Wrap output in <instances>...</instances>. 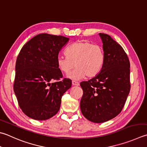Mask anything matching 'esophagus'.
<instances>
[{
  "mask_svg": "<svg viewBox=\"0 0 147 147\" xmlns=\"http://www.w3.org/2000/svg\"><path fill=\"white\" fill-rule=\"evenodd\" d=\"M72 85L73 86H79V83L76 81H72Z\"/></svg>",
  "mask_w": 147,
  "mask_h": 147,
  "instance_id": "obj_1",
  "label": "esophagus"
}]
</instances>
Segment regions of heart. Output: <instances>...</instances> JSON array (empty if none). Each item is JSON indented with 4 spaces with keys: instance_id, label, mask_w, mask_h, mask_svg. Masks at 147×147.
Instances as JSON below:
<instances>
[{
    "instance_id": "b5f03b06",
    "label": "heart",
    "mask_w": 147,
    "mask_h": 147,
    "mask_svg": "<svg viewBox=\"0 0 147 147\" xmlns=\"http://www.w3.org/2000/svg\"><path fill=\"white\" fill-rule=\"evenodd\" d=\"M66 56L58 55L57 65L63 73L69 75L74 79H81L87 76L93 77L100 72L103 67L105 56L100 45H93L88 41L81 40L74 43L66 50Z\"/></svg>"
}]
</instances>
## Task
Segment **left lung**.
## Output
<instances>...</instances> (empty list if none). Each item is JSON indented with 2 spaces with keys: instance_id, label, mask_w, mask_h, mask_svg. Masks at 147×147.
I'll use <instances>...</instances> for the list:
<instances>
[{
  "instance_id": "left-lung-1",
  "label": "left lung",
  "mask_w": 147,
  "mask_h": 147,
  "mask_svg": "<svg viewBox=\"0 0 147 147\" xmlns=\"http://www.w3.org/2000/svg\"><path fill=\"white\" fill-rule=\"evenodd\" d=\"M105 60L97 76L81 82V110L94 123H103L120 114L131 90L130 62L121 46L109 35L99 33Z\"/></svg>"
}]
</instances>
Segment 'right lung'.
<instances>
[{
    "label": "right lung",
    "instance_id": "add662e5",
    "mask_svg": "<svg viewBox=\"0 0 147 147\" xmlns=\"http://www.w3.org/2000/svg\"><path fill=\"white\" fill-rule=\"evenodd\" d=\"M68 38L38 34L22 48L16 61L13 90L27 117L45 120L59 111L61 98L71 86L57 67V57Z\"/></svg>",
    "mask_w": 147,
    "mask_h": 147
}]
</instances>
